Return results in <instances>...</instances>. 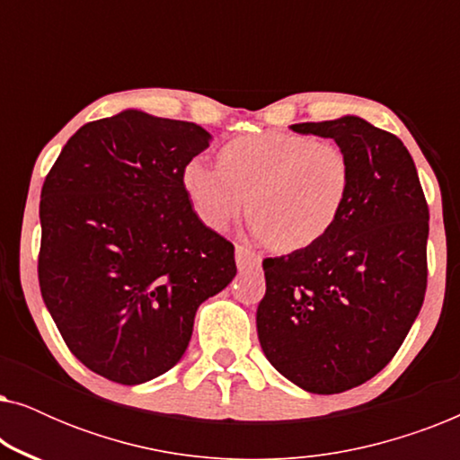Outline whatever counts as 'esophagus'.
<instances>
[{
  "instance_id": "34e87169",
  "label": "esophagus",
  "mask_w": 460,
  "mask_h": 460,
  "mask_svg": "<svg viewBox=\"0 0 460 460\" xmlns=\"http://www.w3.org/2000/svg\"><path fill=\"white\" fill-rule=\"evenodd\" d=\"M236 266L238 270H253V268H260L261 266V257L253 253V251L243 247V244H236Z\"/></svg>"
}]
</instances>
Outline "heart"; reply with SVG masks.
I'll return each instance as SVG.
<instances>
[{"mask_svg": "<svg viewBox=\"0 0 460 460\" xmlns=\"http://www.w3.org/2000/svg\"><path fill=\"white\" fill-rule=\"evenodd\" d=\"M351 161L337 144L263 131L222 146L217 167L192 159L181 186L200 222L224 230L247 207L251 234L274 249L312 247L335 228L351 194Z\"/></svg>", "mask_w": 460, "mask_h": 460, "instance_id": "heart-1", "label": "heart"}]
</instances>
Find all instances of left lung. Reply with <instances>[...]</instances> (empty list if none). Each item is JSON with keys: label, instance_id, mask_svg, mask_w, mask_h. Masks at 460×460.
<instances>
[{"label": "left lung", "instance_id": "obj_1", "mask_svg": "<svg viewBox=\"0 0 460 460\" xmlns=\"http://www.w3.org/2000/svg\"><path fill=\"white\" fill-rule=\"evenodd\" d=\"M332 137L351 161L341 219L312 247L263 260L257 335L270 364L312 394H341L383 370L427 288L429 209L400 137L360 117L291 125Z\"/></svg>", "mask_w": 460, "mask_h": 460}]
</instances>
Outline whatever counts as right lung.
<instances>
[{
  "label": "right lung",
  "instance_id": "right-lung-1",
  "mask_svg": "<svg viewBox=\"0 0 460 460\" xmlns=\"http://www.w3.org/2000/svg\"><path fill=\"white\" fill-rule=\"evenodd\" d=\"M197 123L128 109L85 123L41 188V297L79 362L137 385L180 362L194 314L236 276L234 244L194 216Z\"/></svg>",
  "mask_w": 460,
  "mask_h": 460
}]
</instances>
